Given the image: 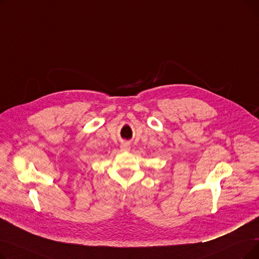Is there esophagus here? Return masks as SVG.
<instances>
[{"label": "esophagus", "instance_id": "1", "mask_svg": "<svg viewBox=\"0 0 259 259\" xmlns=\"http://www.w3.org/2000/svg\"><path fill=\"white\" fill-rule=\"evenodd\" d=\"M120 150L121 151H129L130 150V145L128 143H122L120 145Z\"/></svg>", "mask_w": 259, "mask_h": 259}]
</instances>
